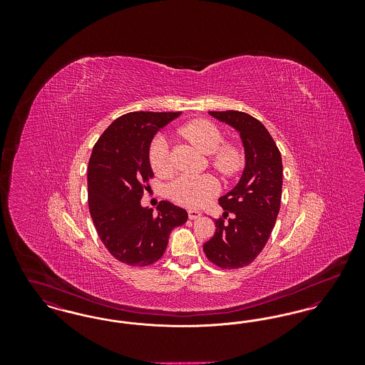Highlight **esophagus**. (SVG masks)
Instances as JSON below:
<instances>
[{"label": "esophagus", "mask_w": 365, "mask_h": 365, "mask_svg": "<svg viewBox=\"0 0 365 365\" xmlns=\"http://www.w3.org/2000/svg\"><path fill=\"white\" fill-rule=\"evenodd\" d=\"M201 217V212H198V210H195V209H190L189 210V219L190 220H197V219H200Z\"/></svg>", "instance_id": "1"}]
</instances>
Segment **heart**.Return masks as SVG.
<instances>
[{"label":"heart","mask_w":365,"mask_h":365,"mask_svg":"<svg viewBox=\"0 0 365 365\" xmlns=\"http://www.w3.org/2000/svg\"><path fill=\"white\" fill-rule=\"evenodd\" d=\"M180 135L197 146L202 153L210 155L209 164L225 178L241 171L242 150L234 143H225L222 131L208 120H192L180 127ZM149 163L158 176L171 174L170 148L163 137H157L149 148ZM217 191V183L210 175H182L170 185L168 195L179 205L195 208L205 204Z\"/></svg>","instance_id":"1"}]
</instances>
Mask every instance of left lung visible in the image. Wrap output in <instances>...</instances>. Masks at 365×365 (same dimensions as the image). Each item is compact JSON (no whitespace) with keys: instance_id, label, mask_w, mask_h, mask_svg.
<instances>
[{"instance_id":"8db88e82","label":"left lung","mask_w":365,"mask_h":365,"mask_svg":"<svg viewBox=\"0 0 365 365\" xmlns=\"http://www.w3.org/2000/svg\"><path fill=\"white\" fill-rule=\"evenodd\" d=\"M240 131L246 165L238 185L219 198L223 217L215 219V235L204 243L210 262L235 269L249 265L268 242L282 200L283 165L278 146L262 123L238 110L209 112ZM228 212L233 215L227 220Z\"/></svg>"}]
</instances>
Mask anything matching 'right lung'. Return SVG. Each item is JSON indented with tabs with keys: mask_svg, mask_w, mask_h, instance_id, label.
Listing matches in <instances>:
<instances>
[{
	"mask_svg": "<svg viewBox=\"0 0 365 365\" xmlns=\"http://www.w3.org/2000/svg\"><path fill=\"white\" fill-rule=\"evenodd\" d=\"M180 112H130L112 123L88 160V210L108 252L131 267L150 265L164 255L175 227L187 212L160 201L157 213L142 208L153 171L149 146L157 131Z\"/></svg>",
	"mask_w": 365,
	"mask_h": 365,
	"instance_id": "add662e5",
	"label": "right lung"
}]
</instances>
